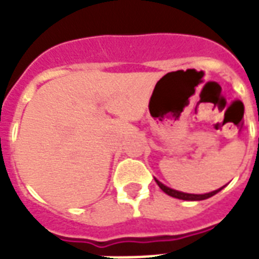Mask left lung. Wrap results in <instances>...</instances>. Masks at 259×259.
Returning a JSON list of instances; mask_svg holds the SVG:
<instances>
[{
  "label": "left lung",
  "instance_id": "8db88e82",
  "mask_svg": "<svg viewBox=\"0 0 259 259\" xmlns=\"http://www.w3.org/2000/svg\"><path fill=\"white\" fill-rule=\"evenodd\" d=\"M157 185L160 188L166 193V195H169L172 197H176V199H181V200H191V201H196V200H204V199H208V197L213 196V195H217L219 191L223 189V187L219 189H215L212 192H208V193H203V195H196V193H187V192H181V191H176V189H172L169 187H166L161 183V181H158L157 179H154Z\"/></svg>",
  "mask_w": 259,
  "mask_h": 259
}]
</instances>
